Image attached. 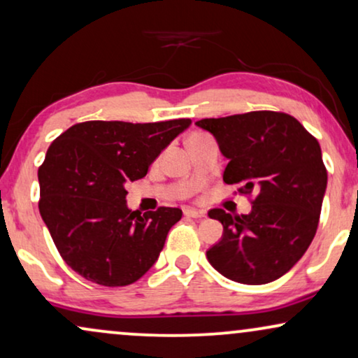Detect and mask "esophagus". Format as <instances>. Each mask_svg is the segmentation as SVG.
Segmentation results:
<instances>
[{"label": "esophagus", "mask_w": 358, "mask_h": 358, "mask_svg": "<svg viewBox=\"0 0 358 358\" xmlns=\"http://www.w3.org/2000/svg\"><path fill=\"white\" fill-rule=\"evenodd\" d=\"M183 213L185 216H188V218H203V216H205V211L194 210V208H185Z\"/></svg>", "instance_id": "1"}]
</instances>
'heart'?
<instances>
[{
    "label": "heart",
    "instance_id": "1",
    "mask_svg": "<svg viewBox=\"0 0 358 358\" xmlns=\"http://www.w3.org/2000/svg\"><path fill=\"white\" fill-rule=\"evenodd\" d=\"M192 137H193V135H192Z\"/></svg>",
    "mask_w": 358,
    "mask_h": 358
}]
</instances>
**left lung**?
<instances>
[{
  "instance_id": "obj_1",
  "label": "left lung",
  "mask_w": 358,
  "mask_h": 358,
  "mask_svg": "<svg viewBox=\"0 0 358 358\" xmlns=\"http://www.w3.org/2000/svg\"><path fill=\"white\" fill-rule=\"evenodd\" d=\"M228 160L223 180L257 193L248 215L211 210L223 236L206 251L210 264L234 282L268 284L304 256L319 224L327 170L319 142L299 120L257 110L198 120Z\"/></svg>"
}]
</instances>
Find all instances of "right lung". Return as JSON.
I'll return each instance as SVG.
<instances>
[{
  "label": "right lung",
  "instance_id": "add662e5",
  "mask_svg": "<svg viewBox=\"0 0 358 358\" xmlns=\"http://www.w3.org/2000/svg\"><path fill=\"white\" fill-rule=\"evenodd\" d=\"M192 125L89 120L72 125L39 166V213L71 269L107 287L129 286L155 264L180 208L140 215L127 206L129 182Z\"/></svg>",
  "mask_w": 358,
  "mask_h": 358
}]
</instances>
